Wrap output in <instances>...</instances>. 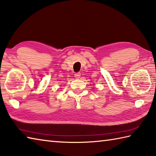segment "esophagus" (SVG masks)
<instances>
[{
  "label": "esophagus",
  "mask_w": 156,
  "mask_h": 156,
  "mask_svg": "<svg viewBox=\"0 0 156 156\" xmlns=\"http://www.w3.org/2000/svg\"><path fill=\"white\" fill-rule=\"evenodd\" d=\"M80 73H75L74 74V76H75V78H79L80 77Z\"/></svg>",
  "instance_id": "obj_1"
}]
</instances>
